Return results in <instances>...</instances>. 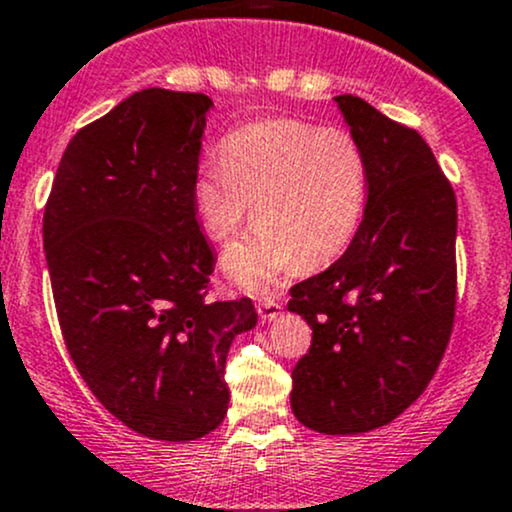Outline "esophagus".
<instances>
[{"instance_id":"34e87169","label":"esophagus","mask_w":512,"mask_h":512,"mask_svg":"<svg viewBox=\"0 0 512 512\" xmlns=\"http://www.w3.org/2000/svg\"><path fill=\"white\" fill-rule=\"evenodd\" d=\"M257 314H260V319L265 321V324H270V321L279 319V314H282V304L274 299H265L257 304Z\"/></svg>"}]
</instances>
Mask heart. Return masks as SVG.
I'll list each match as a JSON object with an SVG mask.
<instances>
[{"instance_id":"heart-1","label":"heart","mask_w":512,"mask_h":512,"mask_svg":"<svg viewBox=\"0 0 512 512\" xmlns=\"http://www.w3.org/2000/svg\"><path fill=\"white\" fill-rule=\"evenodd\" d=\"M193 211L203 233L225 245L250 223L260 228L223 255V274L247 294H270L299 267L321 270L348 250L368 203V164L338 129L270 120L230 134L223 164L193 176Z\"/></svg>"}]
</instances>
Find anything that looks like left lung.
Wrapping results in <instances>:
<instances>
[{
	"label": "left lung",
	"mask_w": 512,
	"mask_h": 512,
	"mask_svg": "<svg viewBox=\"0 0 512 512\" xmlns=\"http://www.w3.org/2000/svg\"><path fill=\"white\" fill-rule=\"evenodd\" d=\"M338 110L368 164V203L348 250L292 287L311 326L292 370V412L321 434H363L424 392L456 309V196L429 144L365 100Z\"/></svg>",
	"instance_id": "1"
}]
</instances>
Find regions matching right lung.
Here are the masks:
<instances>
[{
    "label": "right lung",
    "mask_w": 512,
    "mask_h": 512,
    "mask_svg": "<svg viewBox=\"0 0 512 512\" xmlns=\"http://www.w3.org/2000/svg\"><path fill=\"white\" fill-rule=\"evenodd\" d=\"M213 100L147 88L71 139L43 213V250L75 368L142 437L191 441L228 412L230 343L250 299L208 301L213 250L191 201Z\"/></svg>",
    "instance_id": "obj_1"
}]
</instances>
